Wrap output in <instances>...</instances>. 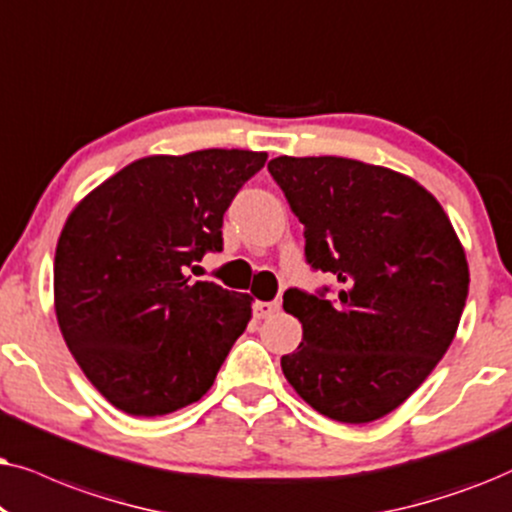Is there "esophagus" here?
<instances>
[{"label": "esophagus", "instance_id": "1", "mask_svg": "<svg viewBox=\"0 0 512 512\" xmlns=\"http://www.w3.org/2000/svg\"><path fill=\"white\" fill-rule=\"evenodd\" d=\"M278 309H281V304L278 302H255L252 304V313H255V318H269V316H274V313H278Z\"/></svg>", "mask_w": 512, "mask_h": 512}]
</instances>
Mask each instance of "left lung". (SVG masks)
I'll use <instances>...</instances> for the list:
<instances>
[{"instance_id": "8db88e82", "label": "left lung", "mask_w": 512, "mask_h": 512, "mask_svg": "<svg viewBox=\"0 0 512 512\" xmlns=\"http://www.w3.org/2000/svg\"><path fill=\"white\" fill-rule=\"evenodd\" d=\"M269 173L304 224L306 262L337 299L285 290L302 344L281 358L304 403L370 424L405 403L440 363L468 297L463 245L438 199L391 168L344 156H278Z\"/></svg>"}]
</instances>
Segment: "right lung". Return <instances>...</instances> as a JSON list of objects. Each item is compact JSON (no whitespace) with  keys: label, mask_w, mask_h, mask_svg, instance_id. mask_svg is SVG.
Segmentation results:
<instances>
[{"label":"right lung","mask_w":512,"mask_h":512,"mask_svg":"<svg viewBox=\"0 0 512 512\" xmlns=\"http://www.w3.org/2000/svg\"><path fill=\"white\" fill-rule=\"evenodd\" d=\"M267 152L201 149L128 163L60 231L53 304L67 349L131 417L196 403L252 318V297L187 269L222 250V217Z\"/></svg>","instance_id":"obj_1"}]
</instances>
